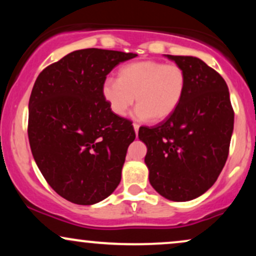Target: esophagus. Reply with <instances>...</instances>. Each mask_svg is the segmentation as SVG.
I'll use <instances>...</instances> for the list:
<instances>
[{"instance_id": "esophagus-1", "label": "esophagus", "mask_w": 256, "mask_h": 256, "mask_svg": "<svg viewBox=\"0 0 256 256\" xmlns=\"http://www.w3.org/2000/svg\"><path fill=\"white\" fill-rule=\"evenodd\" d=\"M134 132H136V136H137V134H138V130H140V125H137V124H134Z\"/></svg>"}]
</instances>
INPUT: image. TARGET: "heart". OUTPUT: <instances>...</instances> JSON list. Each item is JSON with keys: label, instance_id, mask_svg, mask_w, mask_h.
I'll return each instance as SVG.
<instances>
[{"label": "heart", "instance_id": "obj_1", "mask_svg": "<svg viewBox=\"0 0 256 256\" xmlns=\"http://www.w3.org/2000/svg\"><path fill=\"white\" fill-rule=\"evenodd\" d=\"M186 76L178 64L144 60L122 66L118 80L106 79L102 98L116 116H125L134 104V119L162 122L171 116L183 100Z\"/></svg>", "mask_w": 256, "mask_h": 256}]
</instances>
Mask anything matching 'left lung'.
Here are the masks:
<instances>
[{
	"mask_svg": "<svg viewBox=\"0 0 256 256\" xmlns=\"http://www.w3.org/2000/svg\"><path fill=\"white\" fill-rule=\"evenodd\" d=\"M184 70L186 88L179 107L154 128H140L149 182L176 202L204 194L219 177L232 132L234 110L225 80L201 58L165 55Z\"/></svg>",
	"mask_w": 256,
	"mask_h": 256,
	"instance_id": "1",
	"label": "left lung"
}]
</instances>
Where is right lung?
I'll return each mask as SVG.
<instances>
[{"label": "right lung", "mask_w": 256, "mask_h": 256, "mask_svg": "<svg viewBox=\"0 0 256 256\" xmlns=\"http://www.w3.org/2000/svg\"><path fill=\"white\" fill-rule=\"evenodd\" d=\"M132 52L80 49L40 73L28 101V142L38 168L61 198L77 204L107 198L122 179L136 138L102 98L106 76Z\"/></svg>", "instance_id": "obj_1"}]
</instances>
